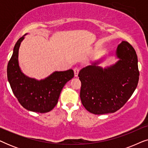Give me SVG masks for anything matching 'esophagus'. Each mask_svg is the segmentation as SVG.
Wrapping results in <instances>:
<instances>
[{
  "mask_svg": "<svg viewBox=\"0 0 148 148\" xmlns=\"http://www.w3.org/2000/svg\"><path fill=\"white\" fill-rule=\"evenodd\" d=\"M74 75H75V77H77L78 76V74H79V69L78 67H75L74 68Z\"/></svg>",
  "mask_w": 148,
  "mask_h": 148,
  "instance_id": "1",
  "label": "esophagus"
}]
</instances>
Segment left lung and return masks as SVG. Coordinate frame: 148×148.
I'll use <instances>...</instances> for the list:
<instances>
[{
    "mask_svg": "<svg viewBox=\"0 0 148 148\" xmlns=\"http://www.w3.org/2000/svg\"><path fill=\"white\" fill-rule=\"evenodd\" d=\"M115 56L118 60L114 64L102 68L98 65L103 60L101 58L79 73L82 104L94 114L116 112L128 101L137 86L139 73L134 48L122 41L117 46Z\"/></svg>",
    "mask_w": 148,
    "mask_h": 148,
    "instance_id": "obj_1",
    "label": "left lung"
}]
</instances>
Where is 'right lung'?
<instances>
[{
  "instance_id": "1",
  "label": "right lung",
  "mask_w": 148,
  "mask_h": 148,
  "mask_svg": "<svg viewBox=\"0 0 148 148\" xmlns=\"http://www.w3.org/2000/svg\"><path fill=\"white\" fill-rule=\"evenodd\" d=\"M25 34L17 40L7 66V79L14 95L21 106L32 112L45 113L57 104L60 92L74 77L72 69L54 71L47 77L38 80L25 75L19 63V50Z\"/></svg>"
}]
</instances>
